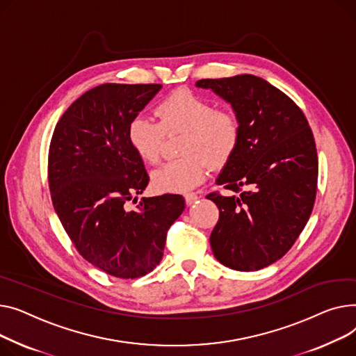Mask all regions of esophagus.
Instances as JSON below:
<instances>
[{"mask_svg": "<svg viewBox=\"0 0 356 356\" xmlns=\"http://www.w3.org/2000/svg\"><path fill=\"white\" fill-rule=\"evenodd\" d=\"M184 197H185V202H186V205H193V204L200 198L195 193H188V194H185Z\"/></svg>", "mask_w": 356, "mask_h": 356, "instance_id": "esophagus-1", "label": "esophagus"}]
</instances>
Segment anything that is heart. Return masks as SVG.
<instances>
[{
    "mask_svg": "<svg viewBox=\"0 0 356 356\" xmlns=\"http://www.w3.org/2000/svg\"><path fill=\"white\" fill-rule=\"evenodd\" d=\"M159 123L143 115L128 127V140L145 162L161 158L165 134H184L179 159L166 162L152 172V185L159 193H182L201 184L208 163L224 165L236 152L241 138V122L232 109H220L210 99L179 89L156 106Z\"/></svg>",
    "mask_w": 356,
    "mask_h": 356,
    "instance_id": "1",
    "label": "heart"
}]
</instances>
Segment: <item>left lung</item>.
<instances>
[{"label":"left lung","mask_w":356,"mask_h":356,"mask_svg":"<svg viewBox=\"0 0 356 356\" xmlns=\"http://www.w3.org/2000/svg\"><path fill=\"white\" fill-rule=\"evenodd\" d=\"M195 85L232 103L241 122L240 143L217 178L228 193L207 195L220 210L213 253L229 268L260 270L289 252L312 214L315 138L298 104L261 77L201 79Z\"/></svg>","instance_id":"8db88e82"}]
</instances>
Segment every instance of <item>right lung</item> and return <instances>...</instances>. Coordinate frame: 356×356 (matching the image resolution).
Returning a JSON list of instances; mask_svg holds the SVG:
<instances>
[{"instance_id": "right-lung-1", "label": "right lung", "mask_w": 356, "mask_h": 356, "mask_svg": "<svg viewBox=\"0 0 356 356\" xmlns=\"http://www.w3.org/2000/svg\"><path fill=\"white\" fill-rule=\"evenodd\" d=\"M161 88L96 86L63 113L50 142L49 186L63 228L83 259L119 279L142 277L159 264L166 233L185 208L178 194L142 198L132 211L124 207L149 182L128 127Z\"/></svg>"}]
</instances>
